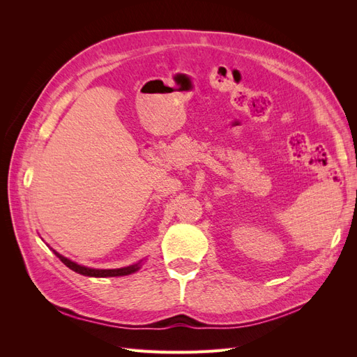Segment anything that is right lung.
<instances>
[{
    "mask_svg": "<svg viewBox=\"0 0 357 357\" xmlns=\"http://www.w3.org/2000/svg\"><path fill=\"white\" fill-rule=\"evenodd\" d=\"M53 253H55V255L61 259V262H62L63 265H67L70 269H73V271H75L77 274H82V275H88V277H122V275H129V274H132V273L138 271L139 266H142V261H139L138 264L129 265V266H125V268H116V269H95V268H88V266H83V265L75 264V262L70 261V259L63 257L62 255H59V253L55 252V250H53Z\"/></svg>",
    "mask_w": 357,
    "mask_h": 357,
    "instance_id": "right-lung-1",
    "label": "right lung"
}]
</instances>
